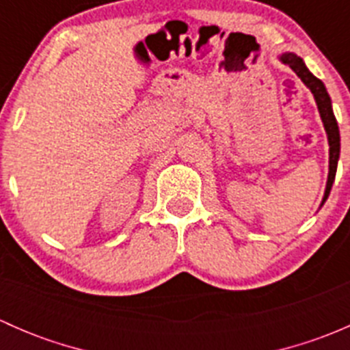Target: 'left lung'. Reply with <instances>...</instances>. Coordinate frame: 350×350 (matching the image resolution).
<instances>
[{"label": "left lung", "mask_w": 350, "mask_h": 350, "mask_svg": "<svg viewBox=\"0 0 350 350\" xmlns=\"http://www.w3.org/2000/svg\"><path fill=\"white\" fill-rule=\"evenodd\" d=\"M280 61L283 64L289 66L293 70H295L296 76L303 81L306 88L312 91L313 98L317 101V107H319L320 111V118H322L323 126H325L327 132V139H328V178H327V188H325V195H323L322 204L325 203L328 195H330L332 185L335 181V172H337V162H338V155H340V133H338V125L337 120H335L334 109H332V100L328 96L325 84L319 79V77L313 76L312 72L308 70V67L305 66L301 57H298L293 52H286V54L280 55Z\"/></svg>", "instance_id": "8db88e82"}]
</instances>
